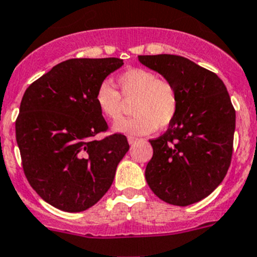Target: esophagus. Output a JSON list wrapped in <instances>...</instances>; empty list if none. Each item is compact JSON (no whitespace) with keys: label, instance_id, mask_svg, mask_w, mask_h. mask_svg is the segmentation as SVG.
Instances as JSON below:
<instances>
[{"label":"esophagus","instance_id":"obj_1","mask_svg":"<svg viewBox=\"0 0 257 257\" xmlns=\"http://www.w3.org/2000/svg\"><path fill=\"white\" fill-rule=\"evenodd\" d=\"M137 141H138V138H136V137H131V136L128 137V142H129V144H134V143H136Z\"/></svg>","mask_w":257,"mask_h":257}]
</instances>
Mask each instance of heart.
Here are the masks:
<instances>
[{
  "label": "heart",
  "instance_id": "1",
  "mask_svg": "<svg viewBox=\"0 0 257 257\" xmlns=\"http://www.w3.org/2000/svg\"><path fill=\"white\" fill-rule=\"evenodd\" d=\"M120 93L108 81L99 85L95 101L99 110L110 120L120 119L124 98L132 103L134 115L123 119L115 125L119 133L143 136L169 125L178 111L179 96L176 86L167 79L158 78L147 69H128L118 76ZM122 95L120 96V94Z\"/></svg>",
  "mask_w": 257,
  "mask_h": 257
}]
</instances>
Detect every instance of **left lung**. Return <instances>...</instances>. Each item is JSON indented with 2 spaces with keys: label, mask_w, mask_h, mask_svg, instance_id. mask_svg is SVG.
I'll return each mask as SVG.
<instances>
[{
  "label": "left lung",
  "mask_w": 257,
  "mask_h": 257,
  "mask_svg": "<svg viewBox=\"0 0 257 257\" xmlns=\"http://www.w3.org/2000/svg\"><path fill=\"white\" fill-rule=\"evenodd\" d=\"M147 68L172 81L178 111L163 136L152 139L146 179L157 197L188 206L211 195L231 163L236 111L223 81L177 55H141Z\"/></svg>",
  "instance_id": "8db88e82"
}]
</instances>
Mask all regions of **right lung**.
<instances>
[{
    "mask_svg": "<svg viewBox=\"0 0 257 257\" xmlns=\"http://www.w3.org/2000/svg\"><path fill=\"white\" fill-rule=\"evenodd\" d=\"M121 65L118 57L66 60L22 96L16 119L22 168L37 195L59 210L80 212L95 205L128 152L123 134L93 139L108 129L96 90Z\"/></svg>",
    "mask_w": 257,
    "mask_h": 257,
    "instance_id": "add662e5",
    "label": "right lung"
}]
</instances>
